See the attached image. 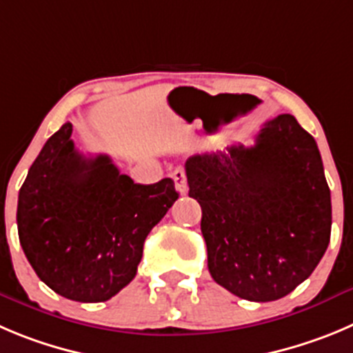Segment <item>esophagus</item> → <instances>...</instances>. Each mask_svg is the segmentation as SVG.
Returning a JSON list of instances; mask_svg holds the SVG:
<instances>
[{"mask_svg": "<svg viewBox=\"0 0 353 353\" xmlns=\"http://www.w3.org/2000/svg\"><path fill=\"white\" fill-rule=\"evenodd\" d=\"M172 179H174V186H176L177 192L181 195L188 192V179H186V170L184 169H176L172 172Z\"/></svg>", "mask_w": 353, "mask_h": 353, "instance_id": "esophagus-1", "label": "esophagus"}]
</instances>
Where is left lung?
<instances>
[{"label":"left lung","mask_w":353,"mask_h":353,"mask_svg":"<svg viewBox=\"0 0 353 353\" xmlns=\"http://www.w3.org/2000/svg\"><path fill=\"white\" fill-rule=\"evenodd\" d=\"M186 160L202 207L214 281L249 301H275L306 281L331 239V192L314 137L292 114L266 121L254 146Z\"/></svg>","instance_id":"left-lung-1"}]
</instances>
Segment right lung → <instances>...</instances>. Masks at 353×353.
Wrapping results in <instances>:
<instances>
[{
	"instance_id": "obj_1",
	"label": "right lung",
	"mask_w": 353,
	"mask_h": 353,
	"mask_svg": "<svg viewBox=\"0 0 353 353\" xmlns=\"http://www.w3.org/2000/svg\"><path fill=\"white\" fill-rule=\"evenodd\" d=\"M64 123L19 192V240L36 275L72 301H108L136 276L148 233L179 199L170 177L136 184L108 154L87 158Z\"/></svg>"
}]
</instances>
